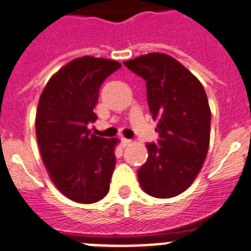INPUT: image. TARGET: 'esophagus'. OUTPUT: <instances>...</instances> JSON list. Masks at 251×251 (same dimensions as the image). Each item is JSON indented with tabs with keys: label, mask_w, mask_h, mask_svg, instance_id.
Segmentation results:
<instances>
[{
	"label": "esophagus",
	"mask_w": 251,
	"mask_h": 251,
	"mask_svg": "<svg viewBox=\"0 0 251 251\" xmlns=\"http://www.w3.org/2000/svg\"><path fill=\"white\" fill-rule=\"evenodd\" d=\"M130 143H132V141H130V139L122 138V146H123V147H127V146H129Z\"/></svg>",
	"instance_id": "esophagus-1"
}]
</instances>
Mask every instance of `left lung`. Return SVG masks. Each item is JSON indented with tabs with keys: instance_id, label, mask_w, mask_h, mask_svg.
Instances as JSON below:
<instances>
[{
	"instance_id": "obj_1",
	"label": "left lung",
	"mask_w": 251,
	"mask_h": 251,
	"mask_svg": "<svg viewBox=\"0 0 251 251\" xmlns=\"http://www.w3.org/2000/svg\"><path fill=\"white\" fill-rule=\"evenodd\" d=\"M146 80L147 101L157 121L158 146L148 143L138 170L143 191L170 199L186 191L199 175L210 145L211 110L200 80L176 59L151 52L124 61Z\"/></svg>"
}]
</instances>
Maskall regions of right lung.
Listing matches in <instances>:
<instances>
[{"instance_id":"1","label":"right lung","mask_w":251,"mask_h":251,"mask_svg":"<svg viewBox=\"0 0 251 251\" xmlns=\"http://www.w3.org/2000/svg\"><path fill=\"white\" fill-rule=\"evenodd\" d=\"M115 60L83 56L50 77L36 110V138L51 181L68 199L94 203L109 191L118 139L90 134L99 88L121 68Z\"/></svg>"}]
</instances>
